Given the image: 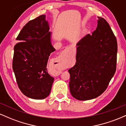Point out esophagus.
Wrapping results in <instances>:
<instances>
[{"label": "esophagus", "mask_w": 126, "mask_h": 126, "mask_svg": "<svg viewBox=\"0 0 126 126\" xmlns=\"http://www.w3.org/2000/svg\"><path fill=\"white\" fill-rule=\"evenodd\" d=\"M70 47H66V48H65L64 50V51H63V56H66V54H67V52H69V51H70Z\"/></svg>", "instance_id": "esophagus-1"}]
</instances>
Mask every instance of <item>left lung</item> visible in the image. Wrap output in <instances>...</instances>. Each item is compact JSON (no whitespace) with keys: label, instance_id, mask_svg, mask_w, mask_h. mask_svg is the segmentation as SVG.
I'll use <instances>...</instances> for the list:
<instances>
[{"label":"left lung","instance_id":"obj_1","mask_svg":"<svg viewBox=\"0 0 126 126\" xmlns=\"http://www.w3.org/2000/svg\"><path fill=\"white\" fill-rule=\"evenodd\" d=\"M76 46V64L68 70L70 93L80 101L94 99L106 90L116 70V37L107 22L98 17L96 30Z\"/></svg>","mask_w":126,"mask_h":126}]
</instances>
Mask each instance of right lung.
Wrapping results in <instances>:
<instances>
[{
  "label": "right lung",
  "instance_id": "add662e5",
  "mask_svg": "<svg viewBox=\"0 0 126 126\" xmlns=\"http://www.w3.org/2000/svg\"><path fill=\"white\" fill-rule=\"evenodd\" d=\"M46 15L29 21L16 38L12 67L18 87L25 96L43 99L50 95L54 78L48 73L47 65L55 49Z\"/></svg>",
  "mask_w": 126,
  "mask_h": 126
}]
</instances>
